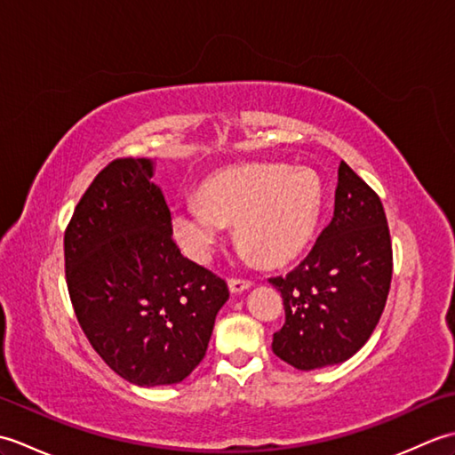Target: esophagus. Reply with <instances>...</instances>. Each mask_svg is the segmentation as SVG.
I'll use <instances>...</instances> for the list:
<instances>
[{
	"label": "esophagus",
	"instance_id": "1",
	"mask_svg": "<svg viewBox=\"0 0 455 455\" xmlns=\"http://www.w3.org/2000/svg\"><path fill=\"white\" fill-rule=\"evenodd\" d=\"M250 287H252V282H248V279H228V289L233 295L243 293Z\"/></svg>",
	"mask_w": 455,
	"mask_h": 455
}]
</instances>
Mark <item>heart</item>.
Returning <instances> with one entry per match:
<instances>
[{"label":"heart","instance_id":"obj_1","mask_svg":"<svg viewBox=\"0 0 455 455\" xmlns=\"http://www.w3.org/2000/svg\"><path fill=\"white\" fill-rule=\"evenodd\" d=\"M323 183L308 168L246 164L212 173L199 199L180 201L170 227L180 250L196 264H209L228 222H236L244 262L279 266L313 238L323 212Z\"/></svg>","mask_w":455,"mask_h":455}]
</instances>
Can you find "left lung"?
<instances>
[{
    "label": "left lung",
    "instance_id": "1",
    "mask_svg": "<svg viewBox=\"0 0 455 455\" xmlns=\"http://www.w3.org/2000/svg\"><path fill=\"white\" fill-rule=\"evenodd\" d=\"M391 274V236L381 201L340 162L331 225L293 272L269 279L285 305L274 354L303 371L350 360L379 323Z\"/></svg>",
    "mask_w": 455,
    "mask_h": 455
}]
</instances>
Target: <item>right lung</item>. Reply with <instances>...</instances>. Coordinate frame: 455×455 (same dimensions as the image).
<instances>
[{
  "mask_svg": "<svg viewBox=\"0 0 455 455\" xmlns=\"http://www.w3.org/2000/svg\"><path fill=\"white\" fill-rule=\"evenodd\" d=\"M156 162L123 158L98 173L64 235L66 283L82 331L139 387L186 379L205 357L228 287L183 258Z\"/></svg>",
  "mask_w": 455,
  "mask_h": 455,
  "instance_id": "add662e5",
  "label": "right lung"
}]
</instances>
